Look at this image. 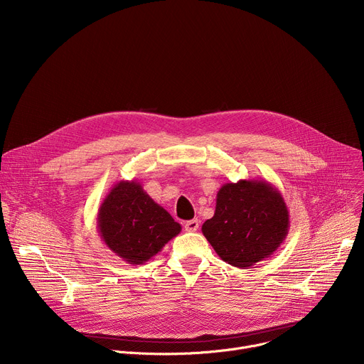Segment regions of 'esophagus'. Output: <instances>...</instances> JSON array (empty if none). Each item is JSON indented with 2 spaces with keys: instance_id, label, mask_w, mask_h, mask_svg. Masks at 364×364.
<instances>
[{
  "instance_id": "esophagus-1",
  "label": "esophagus",
  "mask_w": 364,
  "mask_h": 364,
  "mask_svg": "<svg viewBox=\"0 0 364 364\" xmlns=\"http://www.w3.org/2000/svg\"><path fill=\"white\" fill-rule=\"evenodd\" d=\"M198 225H200L198 219H193V220H188V222H186V225H184V229H186L187 232H196V230L198 229Z\"/></svg>"
}]
</instances>
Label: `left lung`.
<instances>
[{"label":"left lung","instance_id":"8db88e82","mask_svg":"<svg viewBox=\"0 0 364 364\" xmlns=\"http://www.w3.org/2000/svg\"><path fill=\"white\" fill-rule=\"evenodd\" d=\"M289 212L282 194L264 180L226 183L218 191L215 216L201 226L222 261L250 268L285 240Z\"/></svg>","mask_w":364,"mask_h":364}]
</instances>
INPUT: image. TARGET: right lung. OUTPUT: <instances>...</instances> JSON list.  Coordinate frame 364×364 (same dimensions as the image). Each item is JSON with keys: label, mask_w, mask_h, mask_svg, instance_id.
<instances>
[{"label": "right lung", "mask_w": 364, "mask_h": 364, "mask_svg": "<svg viewBox=\"0 0 364 364\" xmlns=\"http://www.w3.org/2000/svg\"><path fill=\"white\" fill-rule=\"evenodd\" d=\"M96 220L102 240L129 265H142L181 232L135 180H121L109 190Z\"/></svg>", "instance_id": "right-lung-1"}]
</instances>
